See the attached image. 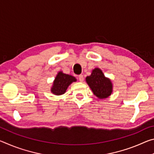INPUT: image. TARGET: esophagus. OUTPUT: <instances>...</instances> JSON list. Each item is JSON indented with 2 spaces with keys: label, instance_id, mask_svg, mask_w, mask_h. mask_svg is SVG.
<instances>
[{
  "label": "esophagus",
  "instance_id": "esophagus-1",
  "mask_svg": "<svg viewBox=\"0 0 154 154\" xmlns=\"http://www.w3.org/2000/svg\"><path fill=\"white\" fill-rule=\"evenodd\" d=\"M78 78H79V80L81 82H82L83 79H83V75H79V77H78Z\"/></svg>",
  "mask_w": 154,
  "mask_h": 154
}]
</instances>
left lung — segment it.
<instances>
[{
	"label": "left lung",
	"instance_id": "left-lung-1",
	"mask_svg": "<svg viewBox=\"0 0 154 154\" xmlns=\"http://www.w3.org/2000/svg\"><path fill=\"white\" fill-rule=\"evenodd\" d=\"M85 80L94 94L98 98H107L113 92V84L109 78H106L103 71L98 68L94 69L92 74L88 76Z\"/></svg>",
	"mask_w": 154,
	"mask_h": 154
}]
</instances>
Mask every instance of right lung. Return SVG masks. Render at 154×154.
Returning <instances> with one entry per match:
<instances>
[{"label":"right lung","mask_w":154,"mask_h":154,"mask_svg":"<svg viewBox=\"0 0 154 154\" xmlns=\"http://www.w3.org/2000/svg\"><path fill=\"white\" fill-rule=\"evenodd\" d=\"M77 79L72 75L64 74L60 71L54 81L53 85L51 88V92L55 95H62L66 92L68 87Z\"/></svg>","instance_id":"1"}]
</instances>
